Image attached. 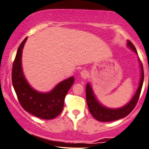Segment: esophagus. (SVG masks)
<instances>
[{
    "label": "esophagus",
    "mask_w": 149,
    "mask_h": 149,
    "mask_svg": "<svg viewBox=\"0 0 149 149\" xmlns=\"http://www.w3.org/2000/svg\"><path fill=\"white\" fill-rule=\"evenodd\" d=\"M80 74H81V78H83L84 79H86L88 77V72L86 70H84L81 72Z\"/></svg>",
    "instance_id": "34e87169"
}]
</instances>
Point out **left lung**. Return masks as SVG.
<instances>
[{
  "mask_svg": "<svg viewBox=\"0 0 149 149\" xmlns=\"http://www.w3.org/2000/svg\"><path fill=\"white\" fill-rule=\"evenodd\" d=\"M127 45L129 49H130L136 55H138L136 49L135 48L134 44L131 43L129 40H127ZM138 61L139 63H140L141 70L140 80V83H139L138 88L137 89L136 93H135L132 98L123 107L112 109V108L107 107L103 105H102L98 101L97 98H96L95 94H94L93 92V90H92L91 85L89 84V83L87 84L86 88L87 103H88L90 113L96 120L100 122H110L117 120L123 118L127 116L134 109L137 103H138L139 96H140L141 90H142L143 81H144V70H143L142 64L139 57Z\"/></svg>",
  "mask_w": 149,
  "mask_h": 149,
  "instance_id": "8db88e82",
  "label": "left lung"
}]
</instances>
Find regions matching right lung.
Returning a JSON list of instances; mask_svg holds the SVG:
<instances>
[{"mask_svg":"<svg viewBox=\"0 0 149 149\" xmlns=\"http://www.w3.org/2000/svg\"><path fill=\"white\" fill-rule=\"evenodd\" d=\"M26 40L27 38L18 47L13 63L11 79L13 88L25 111L42 119L55 118L63 110L65 96L74 84V77L62 81L48 92L37 91L33 88L25 78L22 67V50Z\"/></svg>","mask_w":149,"mask_h":149,"instance_id":"1","label":"right lung"}]
</instances>
